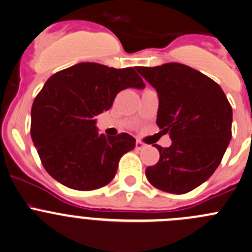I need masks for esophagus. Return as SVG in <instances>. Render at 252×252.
Returning <instances> with one entry per match:
<instances>
[{
	"instance_id": "obj_1",
	"label": "esophagus",
	"mask_w": 252,
	"mask_h": 252,
	"mask_svg": "<svg viewBox=\"0 0 252 252\" xmlns=\"http://www.w3.org/2000/svg\"><path fill=\"white\" fill-rule=\"evenodd\" d=\"M144 147H145V144L143 143V142H141V141H137L136 142V149L137 150L144 149Z\"/></svg>"
}]
</instances>
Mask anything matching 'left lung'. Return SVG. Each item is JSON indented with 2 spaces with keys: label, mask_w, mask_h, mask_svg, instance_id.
<instances>
[{
  "label": "left lung",
  "mask_w": 252,
  "mask_h": 252,
  "mask_svg": "<svg viewBox=\"0 0 252 252\" xmlns=\"http://www.w3.org/2000/svg\"><path fill=\"white\" fill-rule=\"evenodd\" d=\"M136 70L157 90V125L170 134L168 148L155 144L160 159L145 170L160 190L184 194L211 177L232 138L233 111L222 88L180 63Z\"/></svg>",
  "instance_id": "left-lung-1"
}]
</instances>
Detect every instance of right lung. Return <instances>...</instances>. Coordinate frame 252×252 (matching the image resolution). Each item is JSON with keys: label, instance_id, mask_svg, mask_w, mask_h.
I'll return each mask as SVG.
<instances>
[{"label": "right lung", "instance_id": "right-lung-1", "mask_svg": "<svg viewBox=\"0 0 252 252\" xmlns=\"http://www.w3.org/2000/svg\"><path fill=\"white\" fill-rule=\"evenodd\" d=\"M145 87L133 68L79 63L46 81L31 108V138L43 167L68 188L93 190L110 182L121 157L136 147L128 133L107 137L95 116L125 88Z\"/></svg>", "mask_w": 252, "mask_h": 252}]
</instances>
